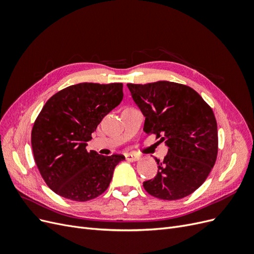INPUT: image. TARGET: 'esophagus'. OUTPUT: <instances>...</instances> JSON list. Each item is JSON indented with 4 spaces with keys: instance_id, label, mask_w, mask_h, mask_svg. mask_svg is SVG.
Returning a JSON list of instances; mask_svg holds the SVG:
<instances>
[{
    "instance_id": "obj_1",
    "label": "esophagus",
    "mask_w": 254,
    "mask_h": 254,
    "mask_svg": "<svg viewBox=\"0 0 254 254\" xmlns=\"http://www.w3.org/2000/svg\"><path fill=\"white\" fill-rule=\"evenodd\" d=\"M125 158H126V160H128V161H136V160H139V156L137 155H135V153H126L125 155Z\"/></svg>"
}]
</instances>
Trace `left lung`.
<instances>
[{"label": "left lung", "mask_w": 254, "mask_h": 254, "mask_svg": "<svg viewBox=\"0 0 254 254\" xmlns=\"http://www.w3.org/2000/svg\"><path fill=\"white\" fill-rule=\"evenodd\" d=\"M133 102L145 117L144 131L155 133L167 146L158 173L144 181L145 190L164 200L190 195L205 181L218 149L217 123L210 106L195 90L160 80L127 83Z\"/></svg>", "instance_id": "8db88e82"}]
</instances>
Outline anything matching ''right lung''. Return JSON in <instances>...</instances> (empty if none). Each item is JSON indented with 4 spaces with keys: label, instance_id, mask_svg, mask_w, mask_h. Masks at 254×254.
Masks as SVG:
<instances>
[{
    "label": "right lung",
    "instance_id": "add662e5",
    "mask_svg": "<svg viewBox=\"0 0 254 254\" xmlns=\"http://www.w3.org/2000/svg\"><path fill=\"white\" fill-rule=\"evenodd\" d=\"M123 99V83L82 82L53 95L32 131L35 162L48 187L61 197L88 201L108 189L122 155L86 147L97 125Z\"/></svg>",
    "mask_w": 254,
    "mask_h": 254
}]
</instances>
